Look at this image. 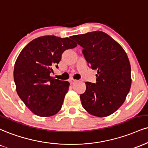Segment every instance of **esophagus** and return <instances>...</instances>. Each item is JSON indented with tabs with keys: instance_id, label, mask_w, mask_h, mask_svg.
<instances>
[{
	"instance_id": "1",
	"label": "esophagus",
	"mask_w": 148,
	"mask_h": 148,
	"mask_svg": "<svg viewBox=\"0 0 148 148\" xmlns=\"http://www.w3.org/2000/svg\"><path fill=\"white\" fill-rule=\"evenodd\" d=\"M76 82H77L76 80H74V79H70V80H69V83H70L71 85L74 84V83H76Z\"/></svg>"
}]
</instances>
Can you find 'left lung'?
<instances>
[{
	"label": "left lung",
	"mask_w": 148,
	"mask_h": 148,
	"mask_svg": "<svg viewBox=\"0 0 148 148\" xmlns=\"http://www.w3.org/2000/svg\"><path fill=\"white\" fill-rule=\"evenodd\" d=\"M83 48V54L92 69H97V83L86 82L80 94L83 108L90 114L106 117L122 106L130 90L131 67L123 47L106 33L95 31L73 36Z\"/></svg>",
	"instance_id": "left-lung-1"
}]
</instances>
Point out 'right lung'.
I'll return each instance as SVG.
<instances>
[{"label":"right lung","instance_id":"1","mask_svg":"<svg viewBox=\"0 0 148 148\" xmlns=\"http://www.w3.org/2000/svg\"><path fill=\"white\" fill-rule=\"evenodd\" d=\"M77 46L69 38L43 36L29 42L15 62L14 79L18 95L35 114L48 117L61 109L69 83L50 76L63 51Z\"/></svg>","mask_w":148,"mask_h":148}]
</instances>
